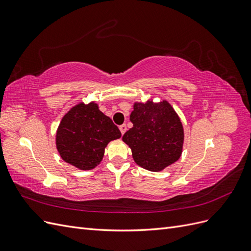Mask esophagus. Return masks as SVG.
<instances>
[{
    "label": "esophagus",
    "mask_w": 251,
    "mask_h": 251,
    "mask_svg": "<svg viewBox=\"0 0 251 251\" xmlns=\"http://www.w3.org/2000/svg\"><path fill=\"white\" fill-rule=\"evenodd\" d=\"M119 130H120V132H121V134H125L126 133V125H121L120 126H119Z\"/></svg>",
    "instance_id": "34e87169"
}]
</instances>
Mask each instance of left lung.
Wrapping results in <instances>:
<instances>
[{
  "label": "left lung",
  "instance_id": "obj_1",
  "mask_svg": "<svg viewBox=\"0 0 251 251\" xmlns=\"http://www.w3.org/2000/svg\"><path fill=\"white\" fill-rule=\"evenodd\" d=\"M130 115L133 127L123 141L132 150L134 161L151 172L164 170L182 154L184 131L176 111L168 100L134 102Z\"/></svg>",
  "mask_w": 251,
  "mask_h": 251
}]
</instances>
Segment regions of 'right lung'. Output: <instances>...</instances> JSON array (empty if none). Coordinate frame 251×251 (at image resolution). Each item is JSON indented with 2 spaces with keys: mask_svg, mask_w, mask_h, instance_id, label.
Segmentation results:
<instances>
[{
  "mask_svg": "<svg viewBox=\"0 0 251 251\" xmlns=\"http://www.w3.org/2000/svg\"><path fill=\"white\" fill-rule=\"evenodd\" d=\"M120 137L119 128L97 103L78 102L60 120L55 143L64 161L89 171L101 162L108 143Z\"/></svg>",
  "mask_w": 251,
  "mask_h": 251,
  "instance_id": "1",
  "label": "right lung"
}]
</instances>
